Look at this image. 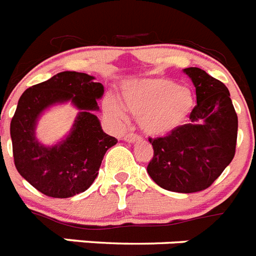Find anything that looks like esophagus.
I'll use <instances>...</instances> for the list:
<instances>
[{
    "label": "esophagus",
    "mask_w": 256,
    "mask_h": 256,
    "mask_svg": "<svg viewBox=\"0 0 256 256\" xmlns=\"http://www.w3.org/2000/svg\"><path fill=\"white\" fill-rule=\"evenodd\" d=\"M124 140L128 142V143H135V142L140 140V136H138L136 134H128L124 136Z\"/></svg>",
    "instance_id": "obj_1"
}]
</instances>
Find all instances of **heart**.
I'll return each mask as SVG.
<instances>
[{"label":"heart","mask_w":256,"mask_h":256,"mask_svg":"<svg viewBox=\"0 0 256 256\" xmlns=\"http://www.w3.org/2000/svg\"><path fill=\"white\" fill-rule=\"evenodd\" d=\"M126 110L139 117L142 130L148 135L170 134L183 125L194 106V99L186 86L168 78H143L128 82L122 88ZM110 113L125 118V108L110 99L106 104Z\"/></svg>","instance_id":"obj_1"}]
</instances>
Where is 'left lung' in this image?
<instances>
[{
	"instance_id": "8db88e82",
	"label": "left lung",
	"mask_w": 256,
	"mask_h": 256,
	"mask_svg": "<svg viewBox=\"0 0 256 256\" xmlns=\"http://www.w3.org/2000/svg\"><path fill=\"white\" fill-rule=\"evenodd\" d=\"M184 73L194 85L197 106L190 124L166 136L148 139L153 158L146 171L164 190L193 193L208 188L233 160L238 120L223 82L196 66Z\"/></svg>"
}]
</instances>
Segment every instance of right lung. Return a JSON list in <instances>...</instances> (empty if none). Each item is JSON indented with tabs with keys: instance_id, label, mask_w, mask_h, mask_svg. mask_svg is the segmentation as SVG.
Wrapping results in <instances>:
<instances>
[{
	"instance_id": "obj_1",
	"label": "right lung",
	"mask_w": 256,
	"mask_h": 256,
	"mask_svg": "<svg viewBox=\"0 0 256 256\" xmlns=\"http://www.w3.org/2000/svg\"><path fill=\"white\" fill-rule=\"evenodd\" d=\"M86 73L60 72L26 88L11 120L14 164L30 186L54 198L85 192L94 183L103 157L117 139L106 134L99 118L98 99L104 86ZM70 100L80 110L66 140L45 147L35 139L39 114L48 106Z\"/></svg>"
}]
</instances>
